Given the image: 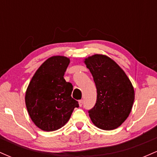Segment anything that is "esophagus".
Segmentation results:
<instances>
[{"mask_svg":"<svg viewBox=\"0 0 157 157\" xmlns=\"http://www.w3.org/2000/svg\"><path fill=\"white\" fill-rule=\"evenodd\" d=\"M82 104H83V100H79V105H80V107L82 105Z\"/></svg>","mask_w":157,"mask_h":157,"instance_id":"34e87169","label":"esophagus"}]
</instances>
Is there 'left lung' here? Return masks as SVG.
<instances>
[{"label":"left lung","instance_id":"obj_1","mask_svg":"<svg viewBox=\"0 0 157 157\" xmlns=\"http://www.w3.org/2000/svg\"><path fill=\"white\" fill-rule=\"evenodd\" d=\"M97 88V101L89 111L91 121L99 128L110 131L121 125L128 117L134 101L130 80L116 63L105 55L85 59Z\"/></svg>","mask_w":157,"mask_h":157}]
</instances>
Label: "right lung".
<instances>
[{
    "label": "right lung",
    "instance_id": "obj_1",
    "mask_svg": "<svg viewBox=\"0 0 157 157\" xmlns=\"http://www.w3.org/2000/svg\"><path fill=\"white\" fill-rule=\"evenodd\" d=\"M70 60L53 56L40 66L27 88L25 102L34 123L45 131L60 128L68 121L78 102L71 97L73 86L64 75Z\"/></svg>",
    "mask_w": 157,
    "mask_h": 157
}]
</instances>
